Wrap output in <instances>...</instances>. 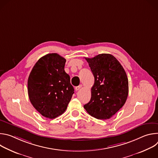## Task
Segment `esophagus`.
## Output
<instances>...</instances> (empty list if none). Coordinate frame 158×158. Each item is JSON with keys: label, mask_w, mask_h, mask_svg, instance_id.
Masks as SVG:
<instances>
[{"label": "esophagus", "mask_w": 158, "mask_h": 158, "mask_svg": "<svg viewBox=\"0 0 158 158\" xmlns=\"http://www.w3.org/2000/svg\"><path fill=\"white\" fill-rule=\"evenodd\" d=\"M82 85H78V86H77V87H75V89H76V91H78V90H79L81 87H82Z\"/></svg>", "instance_id": "esophagus-1"}]
</instances>
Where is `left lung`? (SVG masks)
Wrapping results in <instances>:
<instances>
[{
	"label": "left lung",
	"mask_w": 158,
	"mask_h": 158,
	"mask_svg": "<svg viewBox=\"0 0 158 158\" xmlns=\"http://www.w3.org/2000/svg\"><path fill=\"white\" fill-rule=\"evenodd\" d=\"M94 77L91 98L84 106L98 119H108L125 104L129 92L126 73L117 59L109 54L85 58Z\"/></svg>",
	"instance_id": "1"
}]
</instances>
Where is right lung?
<instances>
[{"mask_svg":"<svg viewBox=\"0 0 158 158\" xmlns=\"http://www.w3.org/2000/svg\"><path fill=\"white\" fill-rule=\"evenodd\" d=\"M65 62L56 53L48 54L38 60L28 78L30 101L47 118L62 114L74 93L70 76L64 71Z\"/></svg>","mask_w":158,"mask_h":158,"instance_id":"1","label":"right lung"}]
</instances>
